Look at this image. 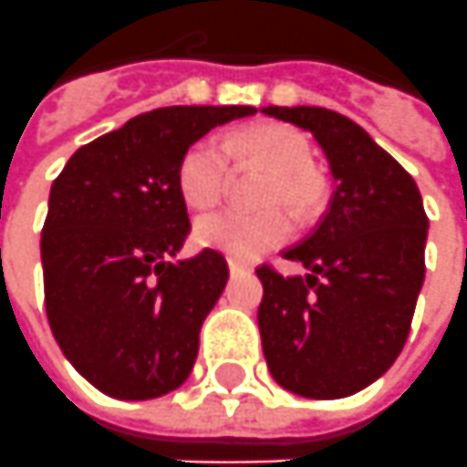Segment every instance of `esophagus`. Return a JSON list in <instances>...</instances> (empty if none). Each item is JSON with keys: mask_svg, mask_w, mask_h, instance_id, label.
<instances>
[{"mask_svg": "<svg viewBox=\"0 0 467 467\" xmlns=\"http://www.w3.org/2000/svg\"><path fill=\"white\" fill-rule=\"evenodd\" d=\"M244 269H246L244 262H239V259H228V272H231V275H239Z\"/></svg>", "mask_w": 467, "mask_h": 467, "instance_id": "obj_1", "label": "esophagus"}]
</instances>
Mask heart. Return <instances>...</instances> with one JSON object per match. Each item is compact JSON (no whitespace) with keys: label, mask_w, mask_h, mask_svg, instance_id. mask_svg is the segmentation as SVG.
Instances as JSON below:
<instances>
[{"label":"heart","mask_w":467,"mask_h":467,"mask_svg":"<svg viewBox=\"0 0 467 467\" xmlns=\"http://www.w3.org/2000/svg\"><path fill=\"white\" fill-rule=\"evenodd\" d=\"M228 160L236 167L272 172L262 205H285L295 218L315 215L327 198L326 178L313 167V144L287 124H254L228 134L223 147L215 141H192L178 165L180 198L192 211H208L223 198ZM287 218L279 211L241 213L221 211L195 223V241L205 249L252 262L287 239Z\"/></svg>","instance_id":"1"}]
</instances>
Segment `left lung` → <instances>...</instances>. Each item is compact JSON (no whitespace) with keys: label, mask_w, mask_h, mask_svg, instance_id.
I'll list each match as a JSON object with an SVG mask.
<instances>
[{"label":"left lung","mask_w":467,"mask_h":467,"mask_svg":"<svg viewBox=\"0 0 467 467\" xmlns=\"http://www.w3.org/2000/svg\"><path fill=\"white\" fill-rule=\"evenodd\" d=\"M310 131L336 180L327 213L285 252L307 275L259 266L269 374L307 400H343L384 376L410 336L424 282L427 215L417 182L366 130L320 106H265Z\"/></svg>","instance_id":"1"}]
</instances>
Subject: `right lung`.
Here are the masks:
<instances>
[{"label":"right lung","mask_w":467,"mask_h":467,"mask_svg":"<svg viewBox=\"0 0 467 467\" xmlns=\"http://www.w3.org/2000/svg\"><path fill=\"white\" fill-rule=\"evenodd\" d=\"M252 114L154 109L80 147L50 188L40 241L50 330L73 368L114 400H157L191 376L228 266L213 249L172 262L191 231L180 157Z\"/></svg>","instance_id":"right-lung-1"}]
</instances>
